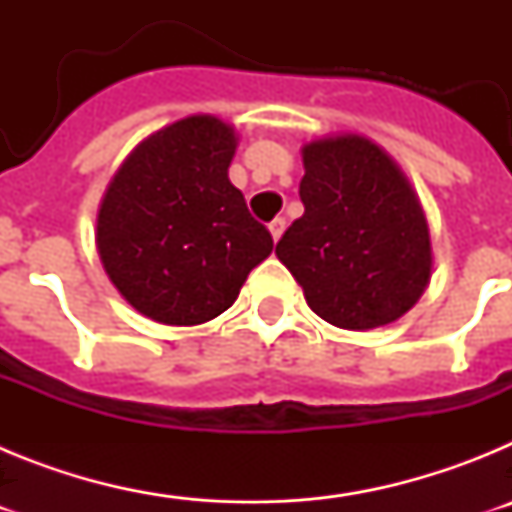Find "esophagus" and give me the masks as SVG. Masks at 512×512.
Listing matches in <instances>:
<instances>
[{
  "label": "esophagus",
  "instance_id": "esophagus-1",
  "mask_svg": "<svg viewBox=\"0 0 512 512\" xmlns=\"http://www.w3.org/2000/svg\"><path fill=\"white\" fill-rule=\"evenodd\" d=\"M284 228H287V220H284V217H274V220L269 223L271 238H274V241H279V238H282V233H284Z\"/></svg>",
  "mask_w": 512,
  "mask_h": 512
}]
</instances>
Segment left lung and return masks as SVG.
Returning a JSON list of instances; mask_svg holds the SVG:
<instances>
[{
  "label": "left lung",
  "instance_id": "obj_1",
  "mask_svg": "<svg viewBox=\"0 0 512 512\" xmlns=\"http://www.w3.org/2000/svg\"><path fill=\"white\" fill-rule=\"evenodd\" d=\"M300 220L277 243L305 300L325 323L372 330L400 320L431 282V228L395 158L366 135L302 146Z\"/></svg>",
  "mask_w": 512,
  "mask_h": 512
}]
</instances>
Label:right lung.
<instances>
[{
    "instance_id": "1",
    "label": "right lung",
    "mask_w": 512,
    "mask_h": 512,
    "mask_svg": "<svg viewBox=\"0 0 512 512\" xmlns=\"http://www.w3.org/2000/svg\"><path fill=\"white\" fill-rule=\"evenodd\" d=\"M238 133L189 115L143 138L97 212V253L115 289L164 325H202L228 310L274 248L228 179Z\"/></svg>"
}]
</instances>
